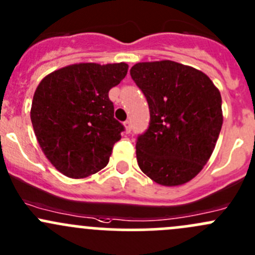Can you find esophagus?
<instances>
[{"label": "esophagus", "instance_id": "obj_1", "mask_svg": "<svg viewBox=\"0 0 255 255\" xmlns=\"http://www.w3.org/2000/svg\"><path fill=\"white\" fill-rule=\"evenodd\" d=\"M125 128H126V132L130 133V130H132V123H130V121H126Z\"/></svg>", "mask_w": 255, "mask_h": 255}]
</instances>
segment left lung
Masks as SVG:
<instances>
[{
  "instance_id": "8db88e82",
  "label": "left lung",
  "mask_w": 255,
  "mask_h": 255,
  "mask_svg": "<svg viewBox=\"0 0 255 255\" xmlns=\"http://www.w3.org/2000/svg\"><path fill=\"white\" fill-rule=\"evenodd\" d=\"M130 76L150 112L135 144L140 170L164 186L186 184L206 165L220 135V90L202 71L171 60L138 63Z\"/></svg>"
}]
</instances>
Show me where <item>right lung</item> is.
<instances>
[{
  "instance_id": "1",
  "label": "right lung",
  "mask_w": 255,
  "mask_h": 255,
  "mask_svg": "<svg viewBox=\"0 0 255 255\" xmlns=\"http://www.w3.org/2000/svg\"><path fill=\"white\" fill-rule=\"evenodd\" d=\"M126 63H80L53 71L38 85L30 120L48 160L68 177L82 179L109 164L125 130L109 91L127 75Z\"/></svg>"
}]
</instances>
